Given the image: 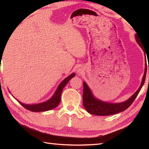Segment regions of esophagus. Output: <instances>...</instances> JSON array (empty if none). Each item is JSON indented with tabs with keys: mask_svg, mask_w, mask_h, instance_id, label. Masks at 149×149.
<instances>
[{
	"mask_svg": "<svg viewBox=\"0 0 149 149\" xmlns=\"http://www.w3.org/2000/svg\"><path fill=\"white\" fill-rule=\"evenodd\" d=\"M78 73L79 74H81V73H82V69H79L78 71Z\"/></svg>",
	"mask_w": 149,
	"mask_h": 149,
	"instance_id": "1",
	"label": "esophagus"
}]
</instances>
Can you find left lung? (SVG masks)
Masks as SVG:
<instances>
[{"label":"left lung","mask_w":149,"mask_h":149,"mask_svg":"<svg viewBox=\"0 0 149 149\" xmlns=\"http://www.w3.org/2000/svg\"><path fill=\"white\" fill-rule=\"evenodd\" d=\"M136 38L137 43L143 50V46L142 45V44L141 42V40H139L137 35H136ZM146 73L147 66L146 65L145 73H144V75L143 76L141 86L139 87L137 91L127 101L121 103H108L97 100V99H96L93 96L91 90L88 88L86 83L84 82L83 101V105L85 107L86 110L89 113L96 116H110L119 113V112H120L122 111H125V109H127V108L132 104V102L135 100V99L136 98L138 94L139 93L140 91H141L142 87L143 86L144 83H145Z\"/></svg>","instance_id":"obj_1"}]
</instances>
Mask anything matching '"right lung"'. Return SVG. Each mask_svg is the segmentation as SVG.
I'll list each match as a JSON object with an SVG mask.
<instances>
[{
	"instance_id": "right-lung-1",
	"label": "right lung",
	"mask_w": 149,
	"mask_h": 149,
	"mask_svg": "<svg viewBox=\"0 0 149 149\" xmlns=\"http://www.w3.org/2000/svg\"><path fill=\"white\" fill-rule=\"evenodd\" d=\"M75 76L74 73H72L69 76H68L58 86V88H57L55 94L53 96V97L47 102H45L43 103L38 104H33V105H28V104H24L22 103L21 102L19 101L20 104L25 107V109L27 110L33 111V112H42V111H46L51 110L52 109L55 108L61 101V94L63 91V89L65 86L66 84L68 83L69 81L73 78Z\"/></svg>"
}]
</instances>
